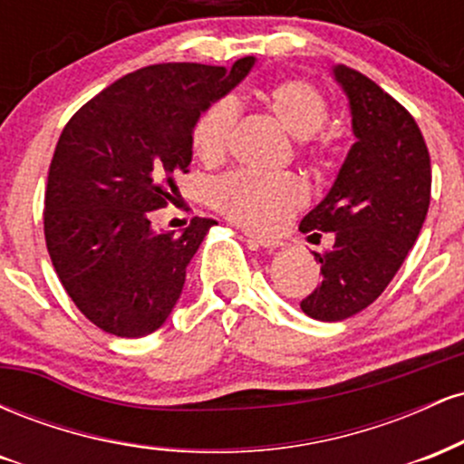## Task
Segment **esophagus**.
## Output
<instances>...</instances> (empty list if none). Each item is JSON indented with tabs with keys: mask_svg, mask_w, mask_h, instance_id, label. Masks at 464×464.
<instances>
[{
	"mask_svg": "<svg viewBox=\"0 0 464 464\" xmlns=\"http://www.w3.org/2000/svg\"><path fill=\"white\" fill-rule=\"evenodd\" d=\"M244 236H246L248 242L255 244V246H262V248H279V246H284V242H281L279 237L257 236V233H250V231L244 233Z\"/></svg>",
	"mask_w": 464,
	"mask_h": 464,
	"instance_id": "obj_1",
	"label": "esophagus"
}]
</instances>
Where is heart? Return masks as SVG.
<instances>
[{
  "instance_id": "b5f03b06",
  "label": "heart",
  "mask_w": 464,
  "mask_h": 464,
  "mask_svg": "<svg viewBox=\"0 0 464 464\" xmlns=\"http://www.w3.org/2000/svg\"><path fill=\"white\" fill-rule=\"evenodd\" d=\"M270 113L296 140H310L327 124L329 106L321 89L299 78L281 80L264 92ZM237 120V104L231 98L218 100L200 113L191 130V143L202 161L216 163L225 157ZM312 154L323 159L327 141L318 140ZM307 188L295 174H262L237 169L214 185V202L237 225L257 231H275L305 205Z\"/></svg>"
}]
</instances>
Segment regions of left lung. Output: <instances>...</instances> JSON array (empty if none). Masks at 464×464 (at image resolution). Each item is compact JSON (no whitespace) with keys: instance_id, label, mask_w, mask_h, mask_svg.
Wrapping results in <instances>:
<instances>
[{"instance_id":"1","label":"left lung","mask_w":464,"mask_h":464,"mask_svg":"<svg viewBox=\"0 0 464 464\" xmlns=\"http://www.w3.org/2000/svg\"><path fill=\"white\" fill-rule=\"evenodd\" d=\"M332 76L349 100L355 143L324 198L303 218L310 237L334 233V248L314 253L323 281L301 310L338 323L369 307L401 268L430 207L432 165L414 117L380 84L335 65Z\"/></svg>"}]
</instances>
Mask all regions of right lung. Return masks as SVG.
Segmentation results:
<instances>
[{
  "mask_svg": "<svg viewBox=\"0 0 464 464\" xmlns=\"http://www.w3.org/2000/svg\"><path fill=\"white\" fill-rule=\"evenodd\" d=\"M257 58L231 69L161 63L100 92L69 120L45 191V244L63 287L95 327L141 338L168 321L185 270L209 228L154 231L150 211L172 200L191 163V130Z\"/></svg>",
  "mask_w": 464,
  "mask_h": 464,
  "instance_id": "1",
  "label": "right lung"
}]
</instances>
